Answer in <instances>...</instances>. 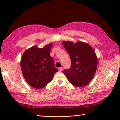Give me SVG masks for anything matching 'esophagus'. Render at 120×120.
<instances>
[{"label":"esophagus","mask_w":120,"mask_h":120,"mask_svg":"<svg viewBox=\"0 0 120 120\" xmlns=\"http://www.w3.org/2000/svg\"><path fill=\"white\" fill-rule=\"evenodd\" d=\"M63 67H60V68H58V70H59V71H63Z\"/></svg>","instance_id":"34e87169"}]
</instances>
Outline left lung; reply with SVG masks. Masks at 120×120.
I'll use <instances>...</instances> for the list:
<instances>
[{
  "label": "left lung",
  "mask_w": 120,
  "mask_h": 120,
  "mask_svg": "<svg viewBox=\"0 0 120 120\" xmlns=\"http://www.w3.org/2000/svg\"><path fill=\"white\" fill-rule=\"evenodd\" d=\"M63 45L71 60V68L64 71L68 82L77 87L89 84L96 73L98 64L94 49L89 45L81 41L76 43L63 41Z\"/></svg>",
  "instance_id": "8db88e82"
}]
</instances>
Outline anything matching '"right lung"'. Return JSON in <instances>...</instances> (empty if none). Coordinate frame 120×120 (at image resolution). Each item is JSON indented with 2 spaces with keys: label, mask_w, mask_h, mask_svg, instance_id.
I'll return each mask as SVG.
<instances>
[{
  "label": "right lung",
  "mask_w": 120,
  "mask_h": 120,
  "mask_svg": "<svg viewBox=\"0 0 120 120\" xmlns=\"http://www.w3.org/2000/svg\"><path fill=\"white\" fill-rule=\"evenodd\" d=\"M52 47V43L41 49L34 46L25 50L21 57L20 66L23 75L28 84L33 88H44L58 71L49 54Z\"/></svg>",
  "instance_id": "obj_1"
}]
</instances>
